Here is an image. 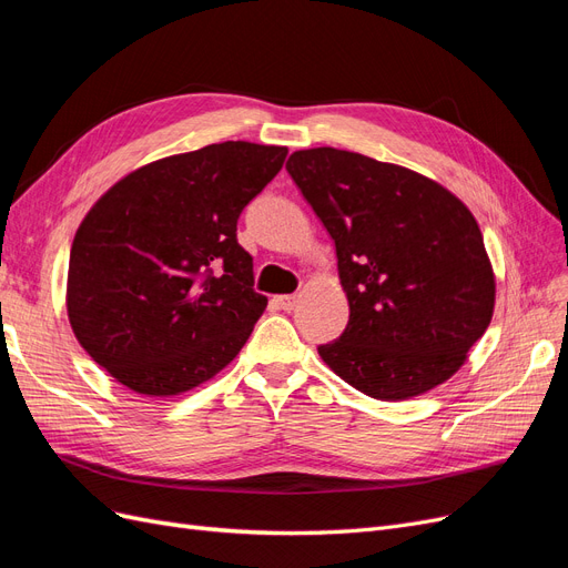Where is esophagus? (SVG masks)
I'll return each mask as SVG.
<instances>
[{
    "label": "esophagus",
    "instance_id": "1",
    "mask_svg": "<svg viewBox=\"0 0 568 568\" xmlns=\"http://www.w3.org/2000/svg\"><path fill=\"white\" fill-rule=\"evenodd\" d=\"M273 304L283 311H292L297 306V295H278V297H273Z\"/></svg>",
    "mask_w": 568,
    "mask_h": 568
}]
</instances>
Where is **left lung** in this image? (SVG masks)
<instances>
[{"label": "left lung", "instance_id": "left-lung-1", "mask_svg": "<svg viewBox=\"0 0 568 568\" xmlns=\"http://www.w3.org/2000/svg\"><path fill=\"white\" fill-rule=\"evenodd\" d=\"M285 170L331 233L349 323L318 346L327 368L379 400L444 384L493 318V273L477 219L460 197L392 162L323 149Z\"/></svg>", "mask_w": 568, "mask_h": 568}]
</instances>
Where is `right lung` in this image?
Here are the masks:
<instances>
[{"mask_svg":"<svg viewBox=\"0 0 568 568\" xmlns=\"http://www.w3.org/2000/svg\"><path fill=\"white\" fill-rule=\"evenodd\" d=\"M285 145L212 143L143 164L87 212L65 306L82 349L141 396H179L243 349L266 297L237 216L283 168Z\"/></svg>","mask_w":568,"mask_h":568,"instance_id":"add662e5","label":"right lung"}]
</instances>
